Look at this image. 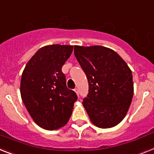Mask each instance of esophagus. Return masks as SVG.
<instances>
[{"label":"esophagus","mask_w":154,"mask_h":154,"mask_svg":"<svg viewBox=\"0 0 154 154\" xmlns=\"http://www.w3.org/2000/svg\"><path fill=\"white\" fill-rule=\"evenodd\" d=\"M74 92H76V93H77V96H78V89H77V88H74Z\"/></svg>","instance_id":"1"}]
</instances>
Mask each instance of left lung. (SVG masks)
I'll return each mask as SVG.
<instances>
[{"label": "left lung", "mask_w": 154, "mask_h": 154, "mask_svg": "<svg viewBox=\"0 0 154 154\" xmlns=\"http://www.w3.org/2000/svg\"><path fill=\"white\" fill-rule=\"evenodd\" d=\"M74 54L88 78L83 106L100 128L116 127L127 115L134 95L131 69L116 51L102 46H74Z\"/></svg>", "instance_id": "1"}]
</instances>
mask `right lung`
I'll list each match as a JSON object with an SVG mask.
<instances>
[{
  "mask_svg": "<svg viewBox=\"0 0 154 154\" xmlns=\"http://www.w3.org/2000/svg\"><path fill=\"white\" fill-rule=\"evenodd\" d=\"M73 46L41 47L28 61L22 73L20 95L36 124L53 131L68 122L77 96L66 86L62 67L70 57Z\"/></svg>",
  "mask_w": 154,
  "mask_h": 154,
  "instance_id": "1",
  "label": "right lung"
}]
</instances>
